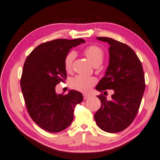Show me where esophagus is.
<instances>
[{
    "instance_id": "34e87169",
    "label": "esophagus",
    "mask_w": 160,
    "mask_h": 160,
    "mask_svg": "<svg viewBox=\"0 0 160 160\" xmlns=\"http://www.w3.org/2000/svg\"><path fill=\"white\" fill-rule=\"evenodd\" d=\"M89 97H90V95H88V94H83V98H84V100L88 98H89Z\"/></svg>"
}]
</instances>
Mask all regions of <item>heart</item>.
<instances>
[{
  "mask_svg": "<svg viewBox=\"0 0 160 160\" xmlns=\"http://www.w3.org/2000/svg\"><path fill=\"white\" fill-rule=\"evenodd\" d=\"M84 53L94 66L100 65L104 58V51L97 45H90L86 48ZM76 57L74 51H70L65 55L64 59V68L68 72L72 70V65ZM97 82V80L94 77H84L77 75L71 79L70 86L74 89L80 92H87L92 86Z\"/></svg>",
  "mask_w": 160,
  "mask_h": 160,
  "instance_id": "1",
  "label": "heart"
}]
</instances>
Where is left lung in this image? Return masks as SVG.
<instances>
[{"instance_id": "1", "label": "left lung", "mask_w": 160, "mask_h": 160, "mask_svg": "<svg viewBox=\"0 0 160 160\" xmlns=\"http://www.w3.org/2000/svg\"><path fill=\"white\" fill-rule=\"evenodd\" d=\"M97 39L109 45V61L104 77L95 88L104 95L107 89H112L114 93L110 101L103 94L98 96L101 107L96 112L95 120L103 131L115 133L126 129L136 118L145 89V74L131 48L111 38Z\"/></svg>"}]
</instances>
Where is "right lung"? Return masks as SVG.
<instances>
[{
    "label": "right lung",
    "mask_w": 160,
    "mask_h": 160,
    "mask_svg": "<svg viewBox=\"0 0 160 160\" xmlns=\"http://www.w3.org/2000/svg\"><path fill=\"white\" fill-rule=\"evenodd\" d=\"M86 41L82 38H59L38 45L25 61L21 88L28 113L43 130L58 132L72 124L75 106L83 97L70 90L67 95L56 93L55 87L67 78L65 55L72 48Z\"/></svg>",
    "instance_id": "add662e5"
}]
</instances>
